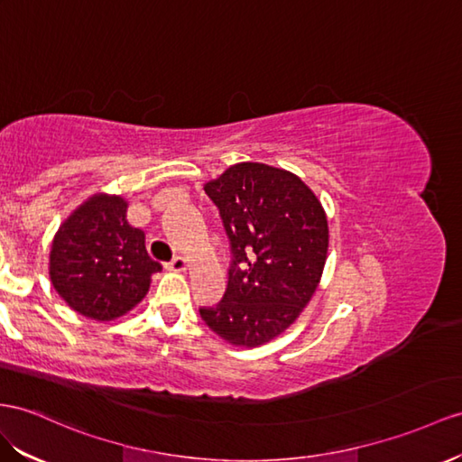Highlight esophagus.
I'll return each instance as SVG.
<instances>
[{"label":"esophagus","mask_w":462,"mask_h":462,"mask_svg":"<svg viewBox=\"0 0 462 462\" xmlns=\"http://www.w3.org/2000/svg\"><path fill=\"white\" fill-rule=\"evenodd\" d=\"M168 267L170 271H175V273H185V271L189 269V263H187V259L185 257H181V255H177V257H173L171 262L165 265Z\"/></svg>","instance_id":"obj_1"}]
</instances>
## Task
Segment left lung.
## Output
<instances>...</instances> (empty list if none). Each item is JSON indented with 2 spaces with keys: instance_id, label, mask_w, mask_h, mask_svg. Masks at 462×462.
Masks as SVG:
<instances>
[{
  "instance_id": "left-lung-1",
  "label": "left lung",
  "mask_w": 462,
  "mask_h": 462,
  "mask_svg": "<svg viewBox=\"0 0 462 462\" xmlns=\"http://www.w3.org/2000/svg\"><path fill=\"white\" fill-rule=\"evenodd\" d=\"M205 193L220 210L234 259L224 299L200 318L228 344L259 347L291 328L318 289L326 210L299 175L257 162L230 165Z\"/></svg>"
}]
</instances>
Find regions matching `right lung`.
<instances>
[{"mask_svg": "<svg viewBox=\"0 0 462 462\" xmlns=\"http://www.w3.org/2000/svg\"><path fill=\"white\" fill-rule=\"evenodd\" d=\"M126 207L121 195H91L52 240V287L69 309L97 322L133 310L162 271L146 252L144 232L128 224Z\"/></svg>", "mask_w": 462, "mask_h": 462, "instance_id": "add662e5", "label": "right lung"}]
</instances>
